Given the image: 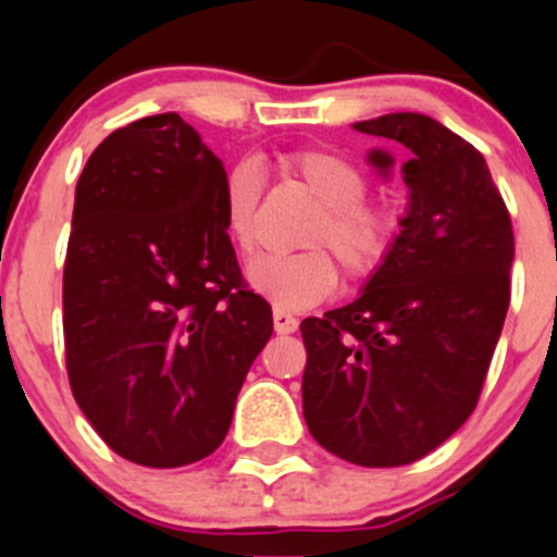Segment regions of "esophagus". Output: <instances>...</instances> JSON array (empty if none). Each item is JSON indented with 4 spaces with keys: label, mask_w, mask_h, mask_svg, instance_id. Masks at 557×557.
<instances>
[{
    "label": "esophagus",
    "mask_w": 557,
    "mask_h": 557,
    "mask_svg": "<svg viewBox=\"0 0 557 557\" xmlns=\"http://www.w3.org/2000/svg\"><path fill=\"white\" fill-rule=\"evenodd\" d=\"M272 320H274V331H277V334H294V331L299 329V318H296V314H290L288 310H280V307H274Z\"/></svg>",
    "instance_id": "1"
}]
</instances>
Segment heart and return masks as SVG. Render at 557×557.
<instances>
[{
  "label": "heart",
  "mask_w": 557,
  "mask_h": 557,
  "mask_svg": "<svg viewBox=\"0 0 557 557\" xmlns=\"http://www.w3.org/2000/svg\"><path fill=\"white\" fill-rule=\"evenodd\" d=\"M277 172L299 183L320 210L307 245L314 250L296 256H261L247 267L252 290L277 307L307 310L329 299L339 285V258L347 277L367 280L391 256L398 237V215L383 201L363 199L367 174L325 148H301L277 159ZM261 205V177L250 164H239L223 185V228L239 252L256 247V221ZM329 246L330 253L322 247Z\"/></svg>",
  "instance_id": "1"
}]
</instances>
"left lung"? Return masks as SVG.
Returning a JSON list of instances; mask_svg holds the SVG:
<instances>
[{"mask_svg": "<svg viewBox=\"0 0 557 557\" xmlns=\"http://www.w3.org/2000/svg\"><path fill=\"white\" fill-rule=\"evenodd\" d=\"M407 148L409 210L352 305L301 320V407L320 447L387 469L423 458L480 401L509 310L512 218L474 145L420 112L356 123ZM391 170L383 150L369 156Z\"/></svg>", "mask_w": 557, "mask_h": 557, "instance_id": "obj_1", "label": "left lung"}]
</instances>
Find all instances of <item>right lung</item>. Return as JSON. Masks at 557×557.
<instances>
[{
    "label": "right lung",
    "mask_w": 557,
    "mask_h": 557,
    "mask_svg": "<svg viewBox=\"0 0 557 557\" xmlns=\"http://www.w3.org/2000/svg\"><path fill=\"white\" fill-rule=\"evenodd\" d=\"M226 170L177 115L115 128L77 180L64 261L72 396L110 450L150 469L207 458L232 425L272 307L223 228Z\"/></svg>",
    "instance_id": "add662e5"
}]
</instances>
